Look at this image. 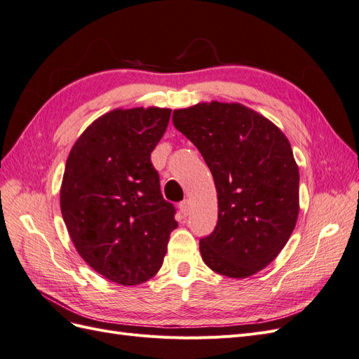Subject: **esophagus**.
I'll return each mask as SVG.
<instances>
[{
  "mask_svg": "<svg viewBox=\"0 0 359 359\" xmlns=\"http://www.w3.org/2000/svg\"><path fill=\"white\" fill-rule=\"evenodd\" d=\"M180 212H181L184 217H187V215L190 214V202H189V201H182V202L180 203Z\"/></svg>",
  "mask_w": 359,
  "mask_h": 359,
  "instance_id": "1",
  "label": "esophagus"
}]
</instances>
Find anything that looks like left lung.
Masks as SVG:
<instances>
[{"label":"left lung","instance_id":"8db88e82","mask_svg":"<svg viewBox=\"0 0 359 359\" xmlns=\"http://www.w3.org/2000/svg\"><path fill=\"white\" fill-rule=\"evenodd\" d=\"M173 126L208 165L219 220L199 243L206 266L245 278L268 266L295 229L299 170L287 137L240 103H198L173 111Z\"/></svg>","mask_w":359,"mask_h":359}]
</instances>
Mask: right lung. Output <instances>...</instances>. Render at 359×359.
Instances as JSON below:
<instances>
[{"mask_svg": "<svg viewBox=\"0 0 359 359\" xmlns=\"http://www.w3.org/2000/svg\"><path fill=\"white\" fill-rule=\"evenodd\" d=\"M170 112L114 109L86 127L67 157L60 191L64 223L85 262L118 285L154 277L178 226L151 163Z\"/></svg>", "mask_w": 359, "mask_h": 359, "instance_id": "add662e5", "label": "right lung"}]
</instances>
